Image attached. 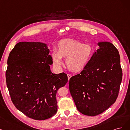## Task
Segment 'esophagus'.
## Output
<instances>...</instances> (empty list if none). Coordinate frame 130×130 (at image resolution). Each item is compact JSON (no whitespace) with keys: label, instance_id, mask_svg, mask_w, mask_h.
Returning a JSON list of instances; mask_svg holds the SVG:
<instances>
[{"label":"esophagus","instance_id":"34e87169","mask_svg":"<svg viewBox=\"0 0 130 130\" xmlns=\"http://www.w3.org/2000/svg\"><path fill=\"white\" fill-rule=\"evenodd\" d=\"M72 77V76H71V74H68V80H70V79L71 78V77Z\"/></svg>","mask_w":130,"mask_h":130}]
</instances>
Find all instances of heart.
<instances>
[{
  "instance_id": "1",
  "label": "heart",
  "mask_w": 130,
  "mask_h": 130,
  "mask_svg": "<svg viewBox=\"0 0 130 130\" xmlns=\"http://www.w3.org/2000/svg\"><path fill=\"white\" fill-rule=\"evenodd\" d=\"M92 54L93 48L90 45L73 39H63L58 43L57 51L52 54V63L54 68L60 69L62 58H66L67 68L72 72H79L86 68Z\"/></svg>"
}]
</instances>
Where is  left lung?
Returning a JSON list of instances; mask_svg holds the SVG:
<instances>
[{
    "label": "left lung",
    "instance_id": "obj_1",
    "mask_svg": "<svg viewBox=\"0 0 130 130\" xmlns=\"http://www.w3.org/2000/svg\"><path fill=\"white\" fill-rule=\"evenodd\" d=\"M98 45L86 68L69 81L78 110L90 116L101 114L115 103L123 76L118 50L107 41Z\"/></svg>",
    "mask_w": 130,
    "mask_h": 130
}]
</instances>
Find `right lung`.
<instances>
[{"label":"right lung","mask_w":130,"mask_h":130,"mask_svg":"<svg viewBox=\"0 0 130 130\" xmlns=\"http://www.w3.org/2000/svg\"><path fill=\"white\" fill-rule=\"evenodd\" d=\"M49 52L46 44L24 41L15 45L7 59L6 81L12 102L24 115L38 120L56 113L57 92L68 81L65 73H52Z\"/></svg>","instance_id":"right-lung-1"}]
</instances>
